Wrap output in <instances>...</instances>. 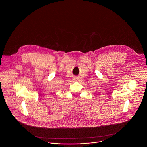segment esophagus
<instances>
[{"mask_svg": "<svg viewBox=\"0 0 147 147\" xmlns=\"http://www.w3.org/2000/svg\"><path fill=\"white\" fill-rule=\"evenodd\" d=\"M78 79H79V78L78 76H75L73 78V80H78Z\"/></svg>", "mask_w": 147, "mask_h": 147, "instance_id": "esophagus-1", "label": "esophagus"}]
</instances>
